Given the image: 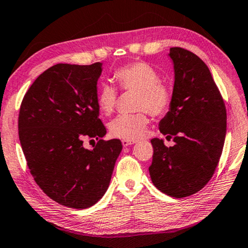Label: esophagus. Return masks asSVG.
I'll return each instance as SVG.
<instances>
[{
  "instance_id": "obj_1",
  "label": "esophagus",
  "mask_w": 248,
  "mask_h": 248,
  "mask_svg": "<svg viewBox=\"0 0 248 248\" xmlns=\"http://www.w3.org/2000/svg\"><path fill=\"white\" fill-rule=\"evenodd\" d=\"M136 140H122V145L124 147H127L128 145H132V144H135Z\"/></svg>"
}]
</instances>
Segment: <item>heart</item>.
Segmentation results:
<instances>
[{
    "mask_svg": "<svg viewBox=\"0 0 248 248\" xmlns=\"http://www.w3.org/2000/svg\"><path fill=\"white\" fill-rule=\"evenodd\" d=\"M114 79L122 90L137 93L135 108L145 109L158 116L170 108V90L159 83V76L150 64L134 62L120 67L114 73ZM97 105L102 113L109 115L116 105L117 92L112 85L104 84L97 92ZM145 111L120 115L108 125L111 135L121 140H136L146 135L148 116Z\"/></svg>",
    "mask_w": 248,
    "mask_h": 248,
    "instance_id": "heart-1",
    "label": "heart"
}]
</instances>
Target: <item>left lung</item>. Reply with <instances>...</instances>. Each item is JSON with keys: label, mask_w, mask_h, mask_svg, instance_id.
<instances>
[{"label": "left lung", "mask_w": 248, "mask_h": 248, "mask_svg": "<svg viewBox=\"0 0 248 248\" xmlns=\"http://www.w3.org/2000/svg\"><path fill=\"white\" fill-rule=\"evenodd\" d=\"M174 86L170 109L159 121V131L173 139L167 147L151 140L154 154L148 167L161 192L183 199L211 180L222 155L226 136V108L208 67L187 49L170 47Z\"/></svg>", "instance_id": "obj_1"}]
</instances>
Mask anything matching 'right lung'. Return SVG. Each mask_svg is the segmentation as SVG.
<instances>
[{
    "instance_id": "add662e5",
    "label": "right lung",
    "mask_w": 248,
    "mask_h": 248,
    "mask_svg": "<svg viewBox=\"0 0 248 248\" xmlns=\"http://www.w3.org/2000/svg\"><path fill=\"white\" fill-rule=\"evenodd\" d=\"M102 65L56 64L34 81L21 104L18 137L34 181L66 207L89 208L102 199L122 151L120 140H102ZM85 136L99 140L93 150L82 146Z\"/></svg>"
}]
</instances>
